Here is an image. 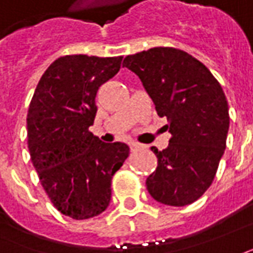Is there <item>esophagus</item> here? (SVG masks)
<instances>
[{
    "instance_id": "esophagus-1",
    "label": "esophagus",
    "mask_w": 253,
    "mask_h": 253,
    "mask_svg": "<svg viewBox=\"0 0 253 253\" xmlns=\"http://www.w3.org/2000/svg\"><path fill=\"white\" fill-rule=\"evenodd\" d=\"M128 147H130V149H131V151H137V149L141 148V144L135 142V141H131V142L128 144Z\"/></svg>"
}]
</instances>
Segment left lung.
Masks as SVG:
<instances>
[{
  "mask_svg": "<svg viewBox=\"0 0 253 253\" xmlns=\"http://www.w3.org/2000/svg\"><path fill=\"white\" fill-rule=\"evenodd\" d=\"M123 66L140 77L171 134L168 148H152L158 166L147 190L165 205H190L211 187L226 149L230 116L220 83L202 62L173 47L127 55Z\"/></svg>",
  "mask_w": 253,
  "mask_h": 253,
  "instance_id": "obj_1",
  "label": "left lung"
}]
</instances>
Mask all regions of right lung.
<instances>
[{"label":"right lung","instance_id":"obj_1","mask_svg":"<svg viewBox=\"0 0 253 253\" xmlns=\"http://www.w3.org/2000/svg\"><path fill=\"white\" fill-rule=\"evenodd\" d=\"M122 59L61 56L41 76L29 105L33 166L52 205L76 220L108 208L113 174L128 156L126 144H106L90 131L98 88L119 72Z\"/></svg>","mask_w":253,"mask_h":253}]
</instances>
